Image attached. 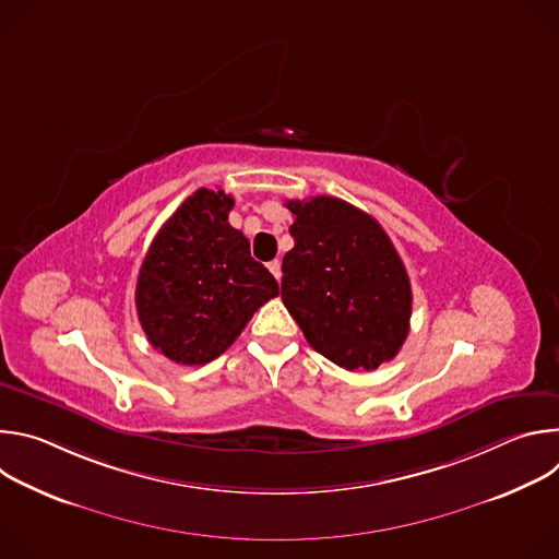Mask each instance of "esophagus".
Segmentation results:
<instances>
[{"label":"esophagus","instance_id":"1","mask_svg":"<svg viewBox=\"0 0 559 559\" xmlns=\"http://www.w3.org/2000/svg\"><path fill=\"white\" fill-rule=\"evenodd\" d=\"M267 270L274 274V278H276V281H281V276H283V274H281V261H278V259L270 261V263H267Z\"/></svg>","mask_w":559,"mask_h":559}]
</instances>
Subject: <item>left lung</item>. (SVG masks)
Returning <instances> with one entry per match:
<instances>
[{"instance_id":"left-lung-1","label":"left lung","mask_w":559,"mask_h":559,"mask_svg":"<svg viewBox=\"0 0 559 559\" xmlns=\"http://www.w3.org/2000/svg\"><path fill=\"white\" fill-rule=\"evenodd\" d=\"M285 205L296 221L281 298L307 343L347 371H371L395 358L409 334L414 298L386 231L336 197Z\"/></svg>"}]
</instances>
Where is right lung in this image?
<instances>
[{"mask_svg":"<svg viewBox=\"0 0 559 559\" xmlns=\"http://www.w3.org/2000/svg\"><path fill=\"white\" fill-rule=\"evenodd\" d=\"M231 207L223 190H197L158 229L139 270V323L150 345L177 365L218 358L278 296L243 231L227 223Z\"/></svg>","mask_w":559,"mask_h":559,"instance_id":"add662e5","label":"right lung"}]
</instances>
